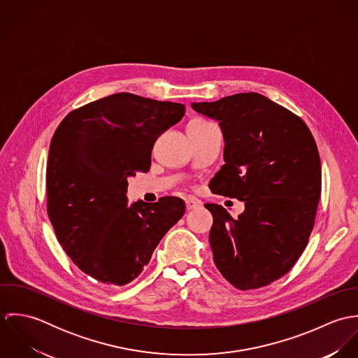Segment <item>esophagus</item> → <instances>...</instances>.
<instances>
[{
    "label": "esophagus",
    "mask_w": 358,
    "mask_h": 358,
    "mask_svg": "<svg viewBox=\"0 0 358 358\" xmlns=\"http://www.w3.org/2000/svg\"><path fill=\"white\" fill-rule=\"evenodd\" d=\"M200 205H201V203L197 201V200H194V199H187V200H186V209H187V210L196 209V208H199Z\"/></svg>",
    "instance_id": "obj_1"
}]
</instances>
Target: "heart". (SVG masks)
<instances>
[{"label": "heart", "instance_id": "1", "mask_svg": "<svg viewBox=\"0 0 358 358\" xmlns=\"http://www.w3.org/2000/svg\"><path fill=\"white\" fill-rule=\"evenodd\" d=\"M194 121H204V120H194Z\"/></svg>", "mask_w": 358, "mask_h": 358}]
</instances>
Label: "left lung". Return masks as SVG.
<instances>
[{"mask_svg":"<svg viewBox=\"0 0 358 358\" xmlns=\"http://www.w3.org/2000/svg\"><path fill=\"white\" fill-rule=\"evenodd\" d=\"M192 107L219 121L224 138V164L210 192L245 203L237 219L205 204L213 216V262L237 289L268 285L294 267L314 226L321 196L315 141L301 117L256 92Z\"/></svg>","mask_w":358,"mask_h":358,"instance_id":"8db88e82","label":"left lung"}]
</instances>
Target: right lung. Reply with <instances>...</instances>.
I'll return each mask as SVG.
<instances>
[{
	"instance_id": "add662e5",
	"label": "right lung",
	"mask_w": 358,
	"mask_h": 358,
	"mask_svg": "<svg viewBox=\"0 0 358 358\" xmlns=\"http://www.w3.org/2000/svg\"><path fill=\"white\" fill-rule=\"evenodd\" d=\"M185 111L182 103L121 92L73 110L53 134L48 216L64 252L103 284L135 280L185 213L178 197L128 206L125 194L128 178L149 172L154 142Z\"/></svg>"
}]
</instances>
